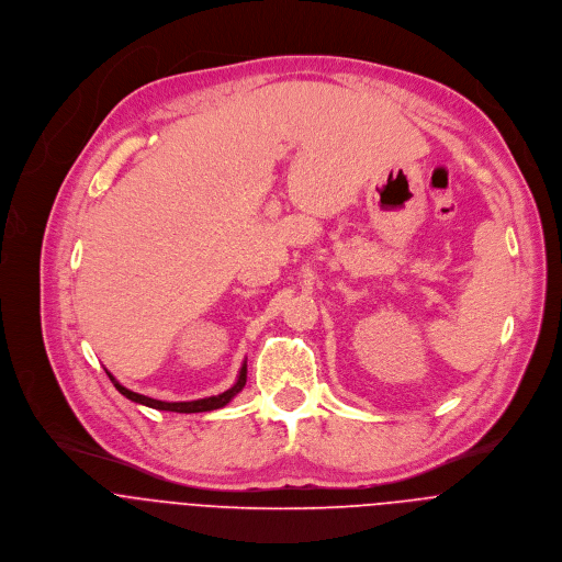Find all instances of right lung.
<instances>
[{"label": "right lung", "instance_id": "add662e5", "mask_svg": "<svg viewBox=\"0 0 562 562\" xmlns=\"http://www.w3.org/2000/svg\"><path fill=\"white\" fill-rule=\"evenodd\" d=\"M105 374L110 376L112 385H115V387L120 390V394H124L126 398H131V401H135V403H139V405H146V407H153V409H166V412L194 414V412H212V409H218V407H223V405H228V403H231V401H233V398L244 390V385H246V376H248V366H246V363L241 366V370H239V379H237V383H235L231 390L221 392V394H216V396L196 398V401H181V403H168V401H157V398H150V396L137 394V392H133V390L124 387L120 381H115V376H112L110 372H105Z\"/></svg>", "mask_w": 562, "mask_h": 562}]
</instances>
